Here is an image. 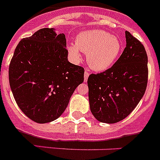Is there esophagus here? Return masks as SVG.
Listing matches in <instances>:
<instances>
[{"instance_id": "obj_1", "label": "esophagus", "mask_w": 160, "mask_h": 160, "mask_svg": "<svg viewBox=\"0 0 160 160\" xmlns=\"http://www.w3.org/2000/svg\"><path fill=\"white\" fill-rule=\"evenodd\" d=\"M89 75H90V73L88 72V71H85V73H84V82L87 81L88 78H89Z\"/></svg>"}]
</instances>
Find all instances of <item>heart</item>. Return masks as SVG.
I'll return each mask as SVG.
<instances>
[{
	"label": "heart",
	"mask_w": 160,
	"mask_h": 160,
	"mask_svg": "<svg viewBox=\"0 0 160 160\" xmlns=\"http://www.w3.org/2000/svg\"><path fill=\"white\" fill-rule=\"evenodd\" d=\"M121 44L118 38L102 30L80 32L76 44H70L68 51L75 60H80V51L87 53V62L93 70L104 71L110 68L121 53Z\"/></svg>",
	"instance_id": "b5f03b06"
}]
</instances>
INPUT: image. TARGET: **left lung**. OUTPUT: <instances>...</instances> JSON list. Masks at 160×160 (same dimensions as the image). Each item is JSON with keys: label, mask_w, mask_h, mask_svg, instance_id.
<instances>
[{"label": "left lung", "mask_w": 160, "mask_h": 160, "mask_svg": "<svg viewBox=\"0 0 160 160\" xmlns=\"http://www.w3.org/2000/svg\"><path fill=\"white\" fill-rule=\"evenodd\" d=\"M126 48L113 66L88 78L89 102L98 121L114 124L137 107L148 83V55L144 47L125 32Z\"/></svg>", "instance_id": "1"}]
</instances>
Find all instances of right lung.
I'll return each mask as SVG.
<instances>
[{
  "instance_id": "1",
  "label": "right lung",
  "mask_w": 160,
  "mask_h": 160,
  "mask_svg": "<svg viewBox=\"0 0 160 160\" xmlns=\"http://www.w3.org/2000/svg\"><path fill=\"white\" fill-rule=\"evenodd\" d=\"M67 41L55 28H42L20 41L8 70L9 84L22 112L39 124L63 113L84 81V69L68 61Z\"/></svg>"
}]
</instances>
